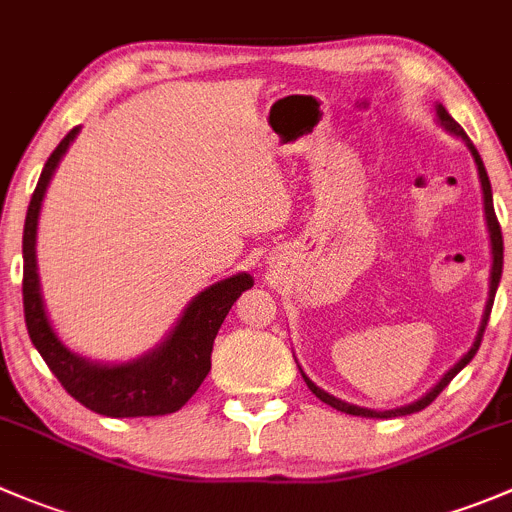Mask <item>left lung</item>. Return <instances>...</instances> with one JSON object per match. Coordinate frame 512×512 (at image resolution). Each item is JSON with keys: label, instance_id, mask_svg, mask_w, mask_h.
Wrapping results in <instances>:
<instances>
[{"label": "left lung", "instance_id": "1", "mask_svg": "<svg viewBox=\"0 0 512 512\" xmlns=\"http://www.w3.org/2000/svg\"><path fill=\"white\" fill-rule=\"evenodd\" d=\"M438 117H440V122L445 124V130H450V132H455V135H458V137H463V140L468 142V147H470V150H473L475 165H478L480 185H483V195H485V217H488L490 242H493V272H490V297H488V305H485V315H483V322H480V332H478V337H475V345L470 347V350H468V355H465L463 360L458 362V365H455V367H450V370L445 372V377H443V380H440L438 385H435V388L430 390L428 395H423V398H420L418 403H413V405H405V408H400V410H385V413H377V410H367V408H357V405H350V403H342V400L332 398V395H327L325 390H320V388H317L315 382H312L310 377H307L305 372H302V377H305V382H307V388H310L312 393H315L317 398L322 400V403H327V405H330V408L340 410V413H347V415H362V418H398V415H410V413H418V410L428 408V405L433 403V400L438 398V395L443 393L445 388H448V385H450V380H453V377L458 375V372L463 370V367L468 365L470 360H473V357H475V352H478V347H480V340H483L485 325H488V320H490V310H493L495 290H498L500 275H503V232H500V222H498V217H495V207H493V190H490V180H488V172H485V165H483V160H480L478 150H475V145H473V142L468 140V135H465V130H463V127H460V124L455 122L453 117H450V114H448V109H445L443 104H438Z\"/></svg>", "mask_w": 512, "mask_h": 512}]
</instances>
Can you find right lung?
<instances>
[{"mask_svg":"<svg viewBox=\"0 0 512 512\" xmlns=\"http://www.w3.org/2000/svg\"><path fill=\"white\" fill-rule=\"evenodd\" d=\"M77 132L79 127H74L49 155L47 165L39 175L32 202H29L27 220H24L22 297L29 340L34 342L54 377L62 382V388L84 408L107 415V418H142V415L175 413L197 393V388L210 372L217 330L225 322L227 312L235 305L237 297L252 287V277H227V280L200 292L185 310L182 320L177 322L172 335L162 342V347H157L142 360L109 367L94 365V362H87L69 352L62 345V340L54 335L52 325L44 315L37 260H34V237H37V217L44 190L52 180L54 167L59 165Z\"/></svg>","mask_w":512,"mask_h":512,"instance_id":"obj_1","label":"right lung"}]
</instances>
